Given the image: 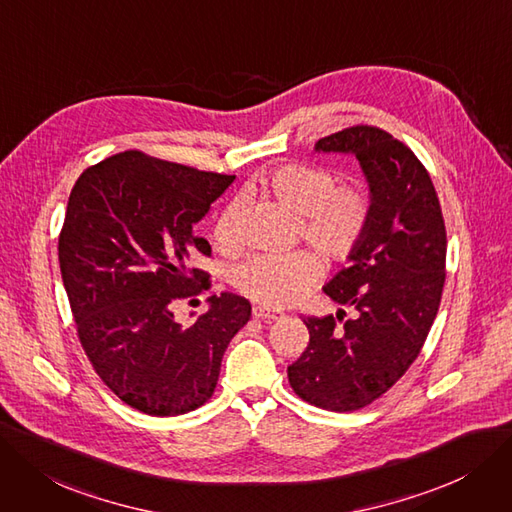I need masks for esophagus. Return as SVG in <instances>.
I'll return each mask as SVG.
<instances>
[{
	"label": "esophagus",
	"instance_id": "obj_1",
	"mask_svg": "<svg viewBox=\"0 0 512 512\" xmlns=\"http://www.w3.org/2000/svg\"><path fill=\"white\" fill-rule=\"evenodd\" d=\"M254 317L256 319H260V321H267V323H271V321H275V319H281L283 317V313L281 311H275V309H269V306H254Z\"/></svg>",
	"mask_w": 512,
	"mask_h": 512
}]
</instances>
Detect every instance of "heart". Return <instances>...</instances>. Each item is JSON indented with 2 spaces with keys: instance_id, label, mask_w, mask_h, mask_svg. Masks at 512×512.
I'll list each match as a JSON object with an SVG mask.
<instances>
[{
  "instance_id": "heart-1",
  "label": "heart",
  "mask_w": 512,
  "mask_h": 512,
  "mask_svg": "<svg viewBox=\"0 0 512 512\" xmlns=\"http://www.w3.org/2000/svg\"><path fill=\"white\" fill-rule=\"evenodd\" d=\"M258 191L300 218V237L330 262H346L363 243L374 218V197L363 182H340L330 168L285 163L258 180ZM212 241L222 252H235L237 208H222L214 220ZM323 275L317 254L298 250L283 256H254L235 271L233 285L252 300L269 306L296 302Z\"/></svg>"
}]
</instances>
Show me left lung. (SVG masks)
Here are the masks:
<instances>
[{"label": "left lung", "instance_id": "left-lung-1", "mask_svg": "<svg viewBox=\"0 0 512 512\" xmlns=\"http://www.w3.org/2000/svg\"><path fill=\"white\" fill-rule=\"evenodd\" d=\"M315 149L359 159L374 218L349 267L323 288L357 315L304 317L309 346L288 378L302 401L355 412L382 397L422 351L445 285V222L431 174L388 132L351 126L319 138Z\"/></svg>", "mask_w": 512, "mask_h": 512}]
</instances>
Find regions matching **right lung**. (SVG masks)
I'll list each match as a JSON object with an SVG mask.
<instances>
[{"mask_svg":"<svg viewBox=\"0 0 512 512\" xmlns=\"http://www.w3.org/2000/svg\"><path fill=\"white\" fill-rule=\"evenodd\" d=\"M235 176L126 151L84 170L69 195L58 262L81 346L111 391L149 416H180L212 395L222 355L250 321L243 296H212L189 327L176 300L210 290L193 227Z\"/></svg>","mask_w":512,"mask_h":512,"instance_id":"1","label":"right lung"}]
</instances>
